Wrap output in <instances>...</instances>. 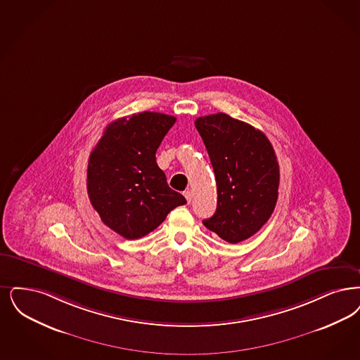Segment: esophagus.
Masks as SVG:
<instances>
[{
    "label": "esophagus",
    "instance_id": "esophagus-1",
    "mask_svg": "<svg viewBox=\"0 0 360 360\" xmlns=\"http://www.w3.org/2000/svg\"><path fill=\"white\" fill-rule=\"evenodd\" d=\"M184 195L186 197V201L190 203V202H191V198H193V194H191V191H190V190H187V191L184 193Z\"/></svg>",
    "mask_w": 360,
    "mask_h": 360
}]
</instances>
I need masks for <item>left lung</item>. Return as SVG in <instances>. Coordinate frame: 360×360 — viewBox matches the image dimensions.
Returning a JSON list of instances; mask_svg holds the SVG:
<instances>
[{"label": "left lung", "mask_w": 360, "mask_h": 360, "mask_svg": "<svg viewBox=\"0 0 360 360\" xmlns=\"http://www.w3.org/2000/svg\"><path fill=\"white\" fill-rule=\"evenodd\" d=\"M195 127L216 174L217 210L203 225L226 243L248 240L265 225L278 197L280 170L265 134L224 112L201 116Z\"/></svg>", "instance_id": "1"}]
</instances>
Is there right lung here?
Here are the masks:
<instances>
[{"mask_svg": "<svg viewBox=\"0 0 360 360\" xmlns=\"http://www.w3.org/2000/svg\"><path fill=\"white\" fill-rule=\"evenodd\" d=\"M175 117L144 111L120 117L104 129L92 150L86 190L101 221L127 240L157 229L186 200L170 188L155 153Z\"/></svg>", "mask_w": 360, "mask_h": 360, "instance_id": "right-lung-1", "label": "right lung"}]
</instances>
